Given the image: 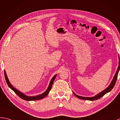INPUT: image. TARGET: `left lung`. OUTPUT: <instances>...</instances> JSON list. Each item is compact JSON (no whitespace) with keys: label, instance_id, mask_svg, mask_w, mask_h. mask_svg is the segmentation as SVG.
Masks as SVG:
<instances>
[{"label":"left lung","instance_id":"left-lung-1","mask_svg":"<svg viewBox=\"0 0 120 120\" xmlns=\"http://www.w3.org/2000/svg\"><path fill=\"white\" fill-rule=\"evenodd\" d=\"M119 66H118V69H117L116 71V73L115 75V76H114V77H113V78L112 80V81H111L110 85L108 86V87H107L104 90H103L102 91H101V93H99L98 94H97V95H96L95 96L93 97H84L79 96H78L77 94H75L74 92L73 91L74 94L75 95V96H76L78 98H79L80 99L85 100H90V101H94V100H98V99H99L100 98H101V97H102L104 95H105L106 94L108 93V92H109L110 91L112 90V89L113 88L114 86H115V85L116 84V79H117V77H118V73H119V71H120V60L119 56Z\"/></svg>","mask_w":120,"mask_h":120}]
</instances>
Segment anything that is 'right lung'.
Returning <instances> with one entry per match:
<instances>
[{
  "mask_svg": "<svg viewBox=\"0 0 120 120\" xmlns=\"http://www.w3.org/2000/svg\"><path fill=\"white\" fill-rule=\"evenodd\" d=\"M4 77H5V81H6L7 84L8 85V86H9V87L11 89V90H12L14 91L15 94H17V95L19 97H20V98L23 99L24 100H26V101H35V100H38L42 99L44 98L45 97H46L47 95V94H49V91L51 90L52 87V84H53V82H54V80L55 79V78L56 77V76H57V75H55V76L52 78V80H51V81H50V83H49V85L48 88H47V90H46V91L45 92H44L43 94H39V95H38V96L30 97V96H27L26 95H25L24 94H23L22 93H21V92H20V91H19L18 90H17V89H16L14 87H13L12 85L10 83L9 79H8L7 75V74H6V72H5V71H4Z\"/></svg>",
  "mask_w": 120,
  "mask_h": 120,
  "instance_id": "obj_1",
  "label": "right lung"
}]
</instances>
